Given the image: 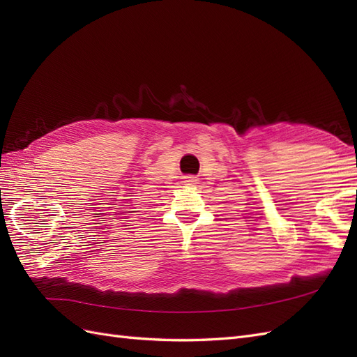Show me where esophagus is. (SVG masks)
<instances>
[{
  "label": "esophagus",
  "mask_w": 357,
  "mask_h": 357,
  "mask_svg": "<svg viewBox=\"0 0 357 357\" xmlns=\"http://www.w3.org/2000/svg\"><path fill=\"white\" fill-rule=\"evenodd\" d=\"M188 183H189V185H195V183H197V178L195 177H189V180H186Z\"/></svg>",
  "instance_id": "obj_1"
}]
</instances>
